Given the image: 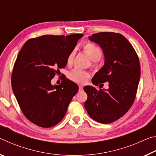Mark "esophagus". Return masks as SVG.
<instances>
[{
	"label": "esophagus",
	"mask_w": 156,
	"mask_h": 156,
	"mask_svg": "<svg viewBox=\"0 0 156 156\" xmlns=\"http://www.w3.org/2000/svg\"><path fill=\"white\" fill-rule=\"evenodd\" d=\"M78 87H79V89H80V90H82V89H83V87L82 86V85H79Z\"/></svg>",
	"instance_id": "esophagus-1"
}]
</instances>
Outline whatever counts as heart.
<instances>
[{
	"instance_id": "b5f03b06",
	"label": "heart",
	"mask_w": 156,
	"mask_h": 156,
	"mask_svg": "<svg viewBox=\"0 0 156 156\" xmlns=\"http://www.w3.org/2000/svg\"><path fill=\"white\" fill-rule=\"evenodd\" d=\"M83 49L84 52L87 55L92 61H93V65H96L97 61L100 59L102 57V51L96 44L87 42L83 46ZM75 56V50H73L69 54L67 59V65H72L73 61V58ZM68 78L72 82L76 83L83 84L89 78V73L85 71L80 69L75 68L70 71L68 73Z\"/></svg>"
}]
</instances>
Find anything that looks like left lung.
I'll return each mask as SVG.
<instances>
[{"instance_id":"left-lung-1","label":"left lung","mask_w":156,"mask_h":156,"mask_svg":"<svg viewBox=\"0 0 156 156\" xmlns=\"http://www.w3.org/2000/svg\"><path fill=\"white\" fill-rule=\"evenodd\" d=\"M89 38L99 44L105 56V65L95 74L92 83L96 86L108 83L109 89L98 90L94 87H84L87 94L84 107L92 119L111 123L125 115L135 100L140 77L139 58L122 34L100 32Z\"/></svg>"}]
</instances>
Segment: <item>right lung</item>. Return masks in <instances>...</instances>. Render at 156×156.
Returning <instances> with one entry per match:
<instances>
[{
    "mask_svg": "<svg viewBox=\"0 0 156 156\" xmlns=\"http://www.w3.org/2000/svg\"><path fill=\"white\" fill-rule=\"evenodd\" d=\"M83 34L44 35L25 42L16 60L12 87L23 114L41 127L57 125L64 117L78 91L75 83L66 78L53 86L51 79L67 65L70 52Z\"/></svg>",
    "mask_w": 156,
    "mask_h": 156,
    "instance_id": "right-lung-1",
    "label": "right lung"
}]
</instances>
